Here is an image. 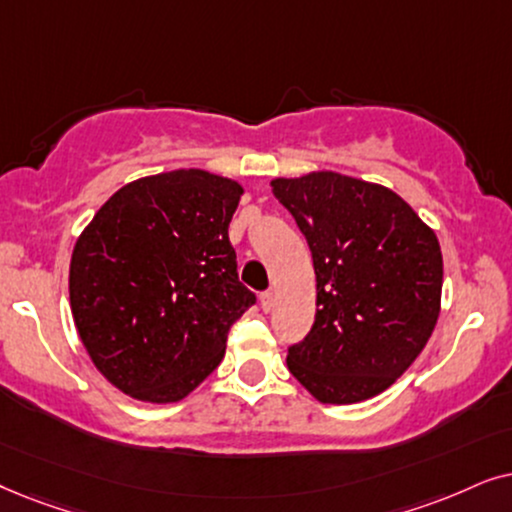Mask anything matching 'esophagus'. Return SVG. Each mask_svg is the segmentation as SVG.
<instances>
[{"label": "esophagus", "instance_id": "obj_1", "mask_svg": "<svg viewBox=\"0 0 512 512\" xmlns=\"http://www.w3.org/2000/svg\"><path fill=\"white\" fill-rule=\"evenodd\" d=\"M260 304H262V309L264 311H271V309H274V292H271V290H267V292H262V295H260Z\"/></svg>", "mask_w": 512, "mask_h": 512}]
</instances>
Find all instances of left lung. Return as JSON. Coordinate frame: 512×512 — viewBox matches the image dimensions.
I'll use <instances>...</instances> for the list:
<instances>
[{
	"label": "left lung",
	"mask_w": 512,
	"mask_h": 512,
	"mask_svg": "<svg viewBox=\"0 0 512 512\" xmlns=\"http://www.w3.org/2000/svg\"><path fill=\"white\" fill-rule=\"evenodd\" d=\"M271 192L306 236L316 271V320L288 349V370L325 405L374 398L438 323V236L388 187L332 170L276 177Z\"/></svg>",
	"instance_id": "8db88e82"
}]
</instances>
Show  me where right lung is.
Returning a JSON list of instances; mask_svg holds the SVG:
<instances>
[{
  "instance_id": "right-lung-1",
  "label": "right lung",
  "mask_w": 512,
  "mask_h": 512,
  "mask_svg": "<svg viewBox=\"0 0 512 512\" xmlns=\"http://www.w3.org/2000/svg\"><path fill=\"white\" fill-rule=\"evenodd\" d=\"M243 187L201 168L128 182L81 231L70 306L109 384L142 403L187 398L220 365L255 304L229 243Z\"/></svg>"
}]
</instances>
